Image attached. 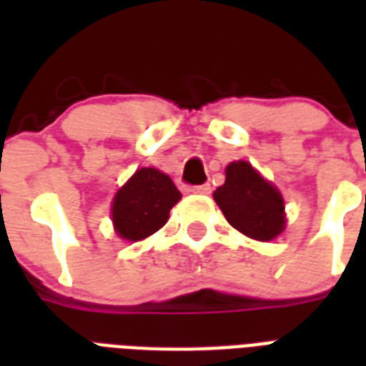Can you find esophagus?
<instances>
[{"mask_svg":"<svg viewBox=\"0 0 366 366\" xmlns=\"http://www.w3.org/2000/svg\"><path fill=\"white\" fill-rule=\"evenodd\" d=\"M192 194H199V195H207L211 194V184H201V186H192L189 188Z\"/></svg>","mask_w":366,"mask_h":366,"instance_id":"1","label":"esophagus"}]
</instances>
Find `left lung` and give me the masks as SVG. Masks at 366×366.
I'll return each instance as SVG.
<instances>
[{"mask_svg":"<svg viewBox=\"0 0 366 366\" xmlns=\"http://www.w3.org/2000/svg\"><path fill=\"white\" fill-rule=\"evenodd\" d=\"M224 217L250 239L272 241L285 229V201L247 161L226 167V182L212 194Z\"/></svg>","mask_w":366,"mask_h":366,"instance_id":"left-lung-1","label":"left lung"}]
</instances>
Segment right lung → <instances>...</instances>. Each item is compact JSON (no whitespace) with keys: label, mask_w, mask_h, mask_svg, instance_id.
Masks as SVG:
<instances>
[{"label":"right lung","mask_w":366,"mask_h":366,"mask_svg":"<svg viewBox=\"0 0 366 366\" xmlns=\"http://www.w3.org/2000/svg\"><path fill=\"white\" fill-rule=\"evenodd\" d=\"M180 197L165 172L154 167L138 169L125 186L117 189L112 203V220L117 235L127 241L146 239L165 226L169 212Z\"/></svg>","instance_id":"1"}]
</instances>
